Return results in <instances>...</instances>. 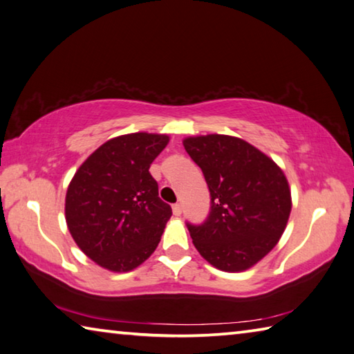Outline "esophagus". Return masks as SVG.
<instances>
[{
  "label": "esophagus",
  "mask_w": 354,
  "mask_h": 354,
  "mask_svg": "<svg viewBox=\"0 0 354 354\" xmlns=\"http://www.w3.org/2000/svg\"><path fill=\"white\" fill-rule=\"evenodd\" d=\"M181 212H183V207H181V204H179V203H176V204H173V214H175L176 216H179V215H181Z\"/></svg>",
  "instance_id": "34e87169"
}]
</instances>
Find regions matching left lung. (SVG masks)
Returning <instances> with one entry per match:
<instances>
[{"instance_id": "8db88e82", "label": "left lung", "mask_w": 354, "mask_h": 354, "mask_svg": "<svg viewBox=\"0 0 354 354\" xmlns=\"http://www.w3.org/2000/svg\"><path fill=\"white\" fill-rule=\"evenodd\" d=\"M183 144L210 192L207 218L201 224L187 223L198 252L221 271L254 266L286 227L291 192L283 171L239 138L207 134Z\"/></svg>"}]
</instances>
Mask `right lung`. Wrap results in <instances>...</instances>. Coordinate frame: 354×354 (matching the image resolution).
<instances>
[{"label": "right lung", "mask_w": 354, "mask_h": 354, "mask_svg": "<svg viewBox=\"0 0 354 354\" xmlns=\"http://www.w3.org/2000/svg\"><path fill=\"white\" fill-rule=\"evenodd\" d=\"M169 144L165 134L133 133L100 145L71 181L66 224L89 259L127 272L156 249L171 207L158 194L150 164Z\"/></svg>", "instance_id": "obj_1"}]
</instances>
